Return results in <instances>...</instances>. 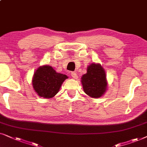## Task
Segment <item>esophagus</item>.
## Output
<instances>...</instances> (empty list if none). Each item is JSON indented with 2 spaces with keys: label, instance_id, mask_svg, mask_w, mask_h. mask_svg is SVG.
<instances>
[{
  "label": "esophagus",
  "instance_id": "esophagus-1",
  "mask_svg": "<svg viewBox=\"0 0 147 147\" xmlns=\"http://www.w3.org/2000/svg\"><path fill=\"white\" fill-rule=\"evenodd\" d=\"M71 76H72V78H74V79H77V78H78L77 74L75 72H71Z\"/></svg>",
  "mask_w": 147,
  "mask_h": 147
}]
</instances>
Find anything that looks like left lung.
Masks as SVG:
<instances>
[{"label":"left lung","instance_id":"1","mask_svg":"<svg viewBox=\"0 0 147 147\" xmlns=\"http://www.w3.org/2000/svg\"><path fill=\"white\" fill-rule=\"evenodd\" d=\"M84 92L93 98L101 97L107 90V83L105 70L100 64L92 63L87 73L81 77Z\"/></svg>","mask_w":147,"mask_h":147}]
</instances>
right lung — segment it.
I'll return each mask as SVG.
<instances>
[{"label": "right lung", "mask_w": 147, "mask_h": 147, "mask_svg": "<svg viewBox=\"0 0 147 147\" xmlns=\"http://www.w3.org/2000/svg\"><path fill=\"white\" fill-rule=\"evenodd\" d=\"M68 79L66 75L58 73L52 66H40L35 72L32 80L33 87L40 97L52 98L59 91L62 84Z\"/></svg>", "instance_id": "add662e5"}]
</instances>
